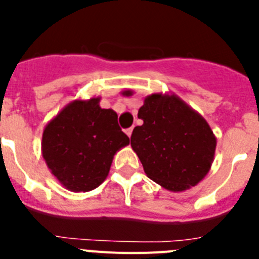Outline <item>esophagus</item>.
<instances>
[{
    "mask_svg": "<svg viewBox=\"0 0 259 259\" xmlns=\"http://www.w3.org/2000/svg\"><path fill=\"white\" fill-rule=\"evenodd\" d=\"M132 131H134V127H131V128H128V130H125V134H127L128 137H131Z\"/></svg>",
    "mask_w": 259,
    "mask_h": 259,
    "instance_id": "obj_1",
    "label": "esophagus"
}]
</instances>
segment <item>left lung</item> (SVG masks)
<instances>
[{
	"label": "left lung",
	"instance_id": "8db88e82",
	"mask_svg": "<svg viewBox=\"0 0 259 259\" xmlns=\"http://www.w3.org/2000/svg\"><path fill=\"white\" fill-rule=\"evenodd\" d=\"M123 95L131 96L132 91ZM137 116L143 124L134 128L131 146L149 179L182 192L206 176L217 139L197 111L178 96L153 93L145 97Z\"/></svg>",
	"mask_w": 259,
	"mask_h": 259
}]
</instances>
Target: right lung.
<instances>
[{"label":"right lung","mask_w":259,"mask_h":259,"mask_svg":"<svg viewBox=\"0 0 259 259\" xmlns=\"http://www.w3.org/2000/svg\"><path fill=\"white\" fill-rule=\"evenodd\" d=\"M128 144L115 111L101 109L100 97H95L63 107L45 127L41 150L65 188L89 192L104 183L115 153Z\"/></svg>","instance_id":"1"}]
</instances>
